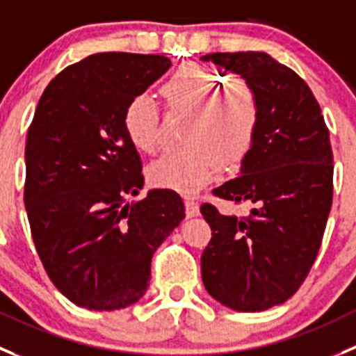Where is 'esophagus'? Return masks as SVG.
Returning <instances> with one entry per match:
<instances>
[{
    "instance_id": "1",
    "label": "esophagus",
    "mask_w": 356,
    "mask_h": 356,
    "mask_svg": "<svg viewBox=\"0 0 356 356\" xmlns=\"http://www.w3.org/2000/svg\"><path fill=\"white\" fill-rule=\"evenodd\" d=\"M184 205L188 218H195V216H198V212H200V207H198V204L195 202V198H186Z\"/></svg>"
}]
</instances>
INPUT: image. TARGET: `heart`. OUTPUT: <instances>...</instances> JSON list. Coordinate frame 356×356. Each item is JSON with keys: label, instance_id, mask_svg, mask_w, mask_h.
I'll use <instances>...</instances> for the list:
<instances>
[{"label": "heart", "instance_id": "b5f03b06", "mask_svg": "<svg viewBox=\"0 0 356 356\" xmlns=\"http://www.w3.org/2000/svg\"><path fill=\"white\" fill-rule=\"evenodd\" d=\"M168 111L188 114L184 144L151 163L149 181L158 188L191 193L216 177L221 161L235 167L253 144L258 102L244 82L223 79L197 65H186L161 86ZM124 131L138 151L151 152L158 138V108L147 95L129 99L122 114Z\"/></svg>", "mask_w": 356, "mask_h": 356}]
</instances>
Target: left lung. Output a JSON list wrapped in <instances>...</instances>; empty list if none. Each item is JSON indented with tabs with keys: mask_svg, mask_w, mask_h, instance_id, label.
<instances>
[{
	"mask_svg": "<svg viewBox=\"0 0 356 356\" xmlns=\"http://www.w3.org/2000/svg\"><path fill=\"white\" fill-rule=\"evenodd\" d=\"M241 75L258 102V126L241 175L212 189L253 205L248 216L200 207L212 230L202 279L212 298L241 313L286 302L320 251L334 191V156L323 114L309 86L265 52L202 56Z\"/></svg>",
	"mask_w": 356,
	"mask_h": 356,
	"instance_id": "obj_1",
	"label": "left lung"
}]
</instances>
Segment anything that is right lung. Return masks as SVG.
I'll return each mask as SVG.
<instances>
[{
    "label": "right lung",
    "mask_w": 356,
    "mask_h": 356,
    "mask_svg": "<svg viewBox=\"0 0 356 356\" xmlns=\"http://www.w3.org/2000/svg\"><path fill=\"white\" fill-rule=\"evenodd\" d=\"M170 65L154 54L88 56L58 73L36 105L24 205L49 277L81 307L114 311L140 300L152 254L186 216L172 189L126 204L144 175L122 114Z\"/></svg>",
    "instance_id": "add662e5"
}]
</instances>
